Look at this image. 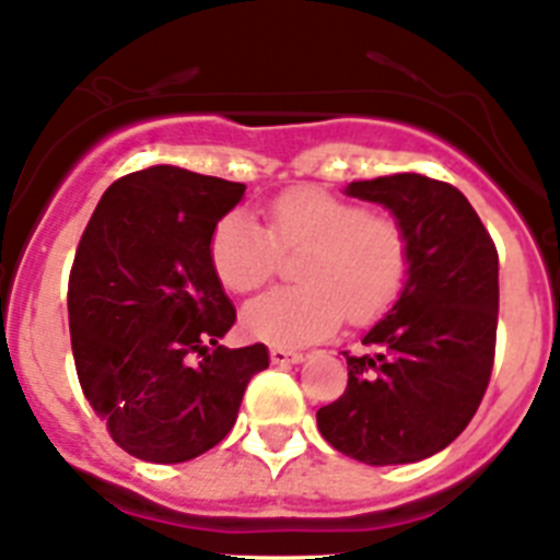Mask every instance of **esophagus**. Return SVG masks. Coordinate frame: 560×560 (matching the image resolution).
Instances as JSON below:
<instances>
[{
	"mask_svg": "<svg viewBox=\"0 0 560 560\" xmlns=\"http://www.w3.org/2000/svg\"><path fill=\"white\" fill-rule=\"evenodd\" d=\"M270 362L273 364H298V362H304V353L292 351V348H281V345H273V348H270Z\"/></svg>",
	"mask_w": 560,
	"mask_h": 560,
	"instance_id": "1",
	"label": "esophagus"
}]
</instances>
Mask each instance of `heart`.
Returning a JSON list of instances; mask_svg holds the SVG:
<instances>
[{
    "mask_svg": "<svg viewBox=\"0 0 560 560\" xmlns=\"http://www.w3.org/2000/svg\"><path fill=\"white\" fill-rule=\"evenodd\" d=\"M301 250L292 276L248 301L243 328L273 345H304L348 320L364 326L389 310L411 276V240L398 218L326 187H292L270 201L268 229L232 209L209 234V265L232 292L262 287L281 254Z\"/></svg>",
    "mask_w": 560,
    "mask_h": 560,
    "instance_id": "1",
    "label": "heart"
}]
</instances>
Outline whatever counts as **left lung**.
<instances>
[{
	"label": "left lung",
	"mask_w": 560,
	"mask_h": 560,
	"mask_svg": "<svg viewBox=\"0 0 560 560\" xmlns=\"http://www.w3.org/2000/svg\"><path fill=\"white\" fill-rule=\"evenodd\" d=\"M348 196L384 203L411 240L398 304L348 353V386L317 411L334 451L357 462L411 464L445 451L469 425L492 378L498 248L472 203L420 174L351 182Z\"/></svg>",
	"instance_id": "obj_1"
}]
</instances>
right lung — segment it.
<instances>
[{"label":"right lung","mask_w":560,"mask_h":560,"mask_svg":"<svg viewBox=\"0 0 560 560\" xmlns=\"http://www.w3.org/2000/svg\"><path fill=\"white\" fill-rule=\"evenodd\" d=\"M243 192L154 165L113 182L82 232L68 279L77 375L129 456L179 464L215 447L268 368L262 342L218 345L237 312L209 265V234Z\"/></svg>","instance_id":"1"}]
</instances>
